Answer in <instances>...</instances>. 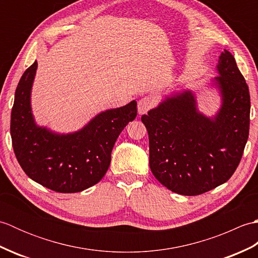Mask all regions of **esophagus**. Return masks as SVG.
Wrapping results in <instances>:
<instances>
[{
    "mask_svg": "<svg viewBox=\"0 0 258 258\" xmlns=\"http://www.w3.org/2000/svg\"><path fill=\"white\" fill-rule=\"evenodd\" d=\"M155 105V100L152 96H144L138 102V109L140 114H144L150 111Z\"/></svg>",
    "mask_w": 258,
    "mask_h": 258,
    "instance_id": "esophagus-1",
    "label": "esophagus"
}]
</instances>
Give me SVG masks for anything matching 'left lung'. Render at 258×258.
<instances>
[{
    "mask_svg": "<svg viewBox=\"0 0 258 258\" xmlns=\"http://www.w3.org/2000/svg\"><path fill=\"white\" fill-rule=\"evenodd\" d=\"M217 70L223 103L214 118L197 112L189 91L167 97L142 116L151 171L174 193H206L227 182L242 160L249 133V90L228 51L222 52Z\"/></svg>",
    "mask_w": 258,
    "mask_h": 258,
    "instance_id": "8db88e82",
    "label": "left lung"
}]
</instances>
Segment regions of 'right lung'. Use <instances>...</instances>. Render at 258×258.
<instances>
[{"label": "right lung", "instance_id": "right-lung-1", "mask_svg": "<svg viewBox=\"0 0 258 258\" xmlns=\"http://www.w3.org/2000/svg\"><path fill=\"white\" fill-rule=\"evenodd\" d=\"M35 61L22 75L11 113L14 154L25 174L34 182L58 193H78L103 178L111 163L118 135L138 115L132 101L123 107L98 114L84 128L59 135L36 126L30 95L36 72Z\"/></svg>", "mask_w": 258, "mask_h": 258}]
</instances>
